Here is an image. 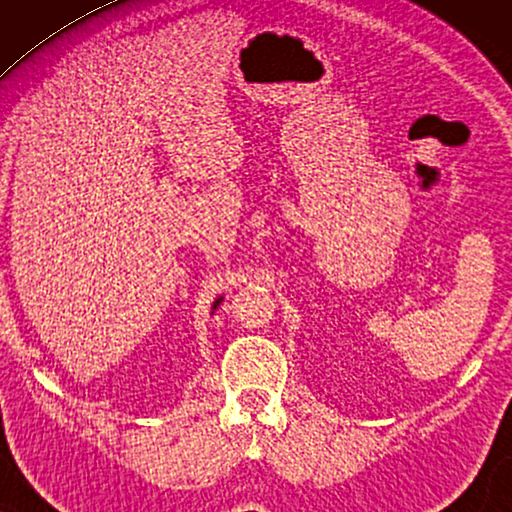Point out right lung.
<instances>
[{
	"mask_svg": "<svg viewBox=\"0 0 512 512\" xmlns=\"http://www.w3.org/2000/svg\"><path fill=\"white\" fill-rule=\"evenodd\" d=\"M216 305H219V300H216V303H214V307H216Z\"/></svg>",
	"mask_w": 512,
	"mask_h": 512,
	"instance_id": "right-lung-1",
	"label": "right lung"
}]
</instances>
